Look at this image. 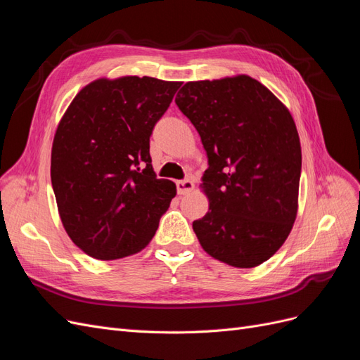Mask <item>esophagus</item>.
<instances>
[{"label":"esophagus","mask_w":360,"mask_h":360,"mask_svg":"<svg viewBox=\"0 0 360 360\" xmlns=\"http://www.w3.org/2000/svg\"><path fill=\"white\" fill-rule=\"evenodd\" d=\"M176 186H177V192L180 195H186L193 189V181L191 180H179L176 181Z\"/></svg>","instance_id":"34e87169"}]
</instances>
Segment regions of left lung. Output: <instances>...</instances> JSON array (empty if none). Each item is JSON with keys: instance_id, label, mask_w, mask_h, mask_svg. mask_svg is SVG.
Masks as SVG:
<instances>
[{"instance_id": "left-lung-1", "label": "left lung", "mask_w": 360, "mask_h": 360, "mask_svg": "<svg viewBox=\"0 0 360 360\" xmlns=\"http://www.w3.org/2000/svg\"><path fill=\"white\" fill-rule=\"evenodd\" d=\"M176 103L209 159L210 209L192 224L202 249L234 267L264 263L297 214L302 150L291 114L246 75L184 84Z\"/></svg>"}]
</instances>
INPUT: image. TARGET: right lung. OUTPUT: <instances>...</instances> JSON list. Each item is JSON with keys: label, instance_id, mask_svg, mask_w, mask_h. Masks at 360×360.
<instances>
[{"label": "right lung", "instance_id": "add662e5", "mask_svg": "<svg viewBox=\"0 0 360 360\" xmlns=\"http://www.w3.org/2000/svg\"><path fill=\"white\" fill-rule=\"evenodd\" d=\"M180 82L97 79L64 114L52 144L51 180L64 230L85 254L117 259L153 238L176 184L158 179L150 136Z\"/></svg>", "mask_w": 360, "mask_h": 360}]
</instances>
